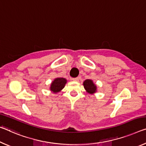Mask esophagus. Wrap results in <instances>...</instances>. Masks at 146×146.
Listing matches in <instances>:
<instances>
[{"instance_id":"34e87169","label":"esophagus","mask_w":146,"mask_h":146,"mask_svg":"<svg viewBox=\"0 0 146 146\" xmlns=\"http://www.w3.org/2000/svg\"><path fill=\"white\" fill-rule=\"evenodd\" d=\"M79 77H76V78H73V81H76V82H78V80H79Z\"/></svg>"}]
</instances>
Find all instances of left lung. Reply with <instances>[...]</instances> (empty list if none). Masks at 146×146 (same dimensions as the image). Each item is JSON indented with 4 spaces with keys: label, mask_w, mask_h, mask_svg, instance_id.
I'll list each match as a JSON object with an SVG mask.
<instances>
[{
    "label": "left lung",
    "mask_w": 146,
    "mask_h": 146,
    "mask_svg": "<svg viewBox=\"0 0 146 146\" xmlns=\"http://www.w3.org/2000/svg\"><path fill=\"white\" fill-rule=\"evenodd\" d=\"M83 85H84V88L88 93L93 94L97 92V86L92 80L86 79L83 82Z\"/></svg>",
    "instance_id": "left-lung-1"
}]
</instances>
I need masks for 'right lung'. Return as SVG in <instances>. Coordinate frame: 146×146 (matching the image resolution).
Listing matches in <instances>:
<instances>
[{"instance_id": "obj_1", "label": "right lung", "mask_w": 146, "mask_h": 146, "mask_svg": "<svg viewBox=\"0 0 146 146\" xmlns=\"http://www.w3.org/2000/svg\"><path fill=\"white\" fill-rule=\"evenodd\" d=\"M67 82V80L64 78H56L50 84V90L53 93L56 94L60 92L64 88Z\"/></svg>"}]
</instances>
